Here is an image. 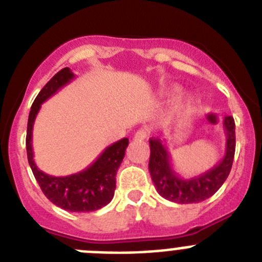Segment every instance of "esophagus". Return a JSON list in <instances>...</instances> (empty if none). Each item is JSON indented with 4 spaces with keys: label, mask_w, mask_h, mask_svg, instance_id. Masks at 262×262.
<instances>
[{
    "label": "esophagus",
    "mask_w": 262,
    "mask_h": 262,
    "mask_svg": "<svg viewBox=\"0 0 262 262\" xmlns=\"http://www.w3.org/2000/svg\"><path fill=\"white\" fill-rule=\"evenodd\" d=\"M147 137H148L147 129H139V130H137L136 133H134L133 139L134 141H143V139H146Z\"/></svg>",
    "instance_id": "obj_1"
}]
</instances>
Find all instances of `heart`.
I'll return each mask as SVG.
<instances>
[{"label":"heart","mask_w":262,"mask_h":262,"mask_svg":"<svg viewBox=\"0 0 262 262\" xmlns=\"http://www.w3.org/2000/svg\"><path fill=\"white\" fill-rule=\"evenodd\" d=\"M181 94V87L179 84H170V86L165 87V89L161 91V96L166 97V99H176L179 95ZM194 104V99L191 96H186L182 101L181 107L184 110H189L190 107Z\"/></svg>","instance_id":"b5f03b06"}]
</instances>
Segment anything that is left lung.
Here are the masks:
<instances>
[{
	"label": "left lung",
	"instance_id": "1",
	"mask_svg": "<svg viewBox=\"0 0 262 262\" xmlns=\"http://www.w3.org/2000/svg\"><path fill=\"white\" fill-rule=\"evenodd\" d=\"M226 152L214 167L194 178H181L172 167L171 156L165 142L158 138L149 139L150 157L148 168L158 194L179 204L200 203L215 194L227 180L233 163L236 150V125L232 116H224Z\"/></svg>",
	"mask_w": 262,
	"mask_h": 262
}]
</instances>
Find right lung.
<instances>
[{
  "label": "right lung",
  "mask_w": 262,
  "mask_h": 262,
  "mask_svg": "<svg viewBox=\"0 0 262 262\" xmlns=\"http://www.w3.org/2000/svg\"><path fill=\"white\" fill-rule=\"evenodd\" d=\"M75 78V73L68 67L60 70L41 89L31 105L26 132V152L31 171L47 198L68 212L86 213L100 209L112 202L116 187V171L121 165L128 138H123L106 147L104 152L87 168L68 176H50L39 170L34 161L33 126L41 104L57 94Z\"/></svg>",
  "instance_id": "right-lung-1"
}]
</instances>
